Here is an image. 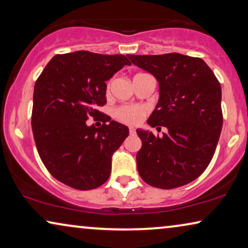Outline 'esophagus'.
<instances>
[{"mask_svg": "<svg viewBox=\"0 0 248 248\" xmlns=\"http://www.w3.org/2000/svg\"><path fill=\"white\" fill-rule=\"evenodd\" d=\"M128 131H130V134H131V135L137 134V131H135L134 127H130V128H128Z\"/></svg>", "mask_w": 248, "mask_h": 248, "instance_id": "1", "label": "esophagus"}]
</instances>
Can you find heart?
<instances>
[{
	"mask_svg": "<svg viewBox=\"0 0 248 248\" xmlns=\"http://www.w3.org/2000/svg\"><path fill=\"white\" fill-rule=\"evenodd\" d=\"M147 108L138 105H131V106H121L115 109L114 115L122 123L134 125L140 123L143 117L147 115Z\"/></svg>",
	"mask_w": 248,
	"mask_h": 248,
	"instance_id": "1",
	"label": "heart"
}]
</instances>
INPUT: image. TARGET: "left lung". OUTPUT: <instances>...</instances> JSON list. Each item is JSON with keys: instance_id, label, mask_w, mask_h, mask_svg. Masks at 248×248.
<instances>
[{"instance_id": "1", "label": "left lung", "mask_w": 248, "mask_h": 248, "mask_svg": "<svg viewBox=\"0 0 248 248\" xmlns=\"http://www.w3.org/2000/svg\"><path fill=\"white\" fill-rule=\"evenodd\" d=\"M159 82V100L148 124L167 128L162 138L137 130L142 147L138 171L147 184L176 188L199 177L215 155L222 128L221 86L199 57L178 53L131 55Z\"/></svg>"}]
</instances>
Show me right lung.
Segmentation results:
<instances>
[{"label":"right lung","mask_w":248,"mask_h":248,"mask_svg":"<svg viewBox=\"0 0 248 248\" xmlns=\"http://www.w3.org/2000/svg\"><path fill=\"white\" fill-rule=\"evenodd\" d=\"M124 65V55L87 50L59 54L35 83L31 115L37 150L47 170L70 187H99L110 175L111 155L128 135L125 125L104 115L103 125L88 126L106 104V81Z\"/></svg>","instance_id":"obj_1"}]
</instances>
